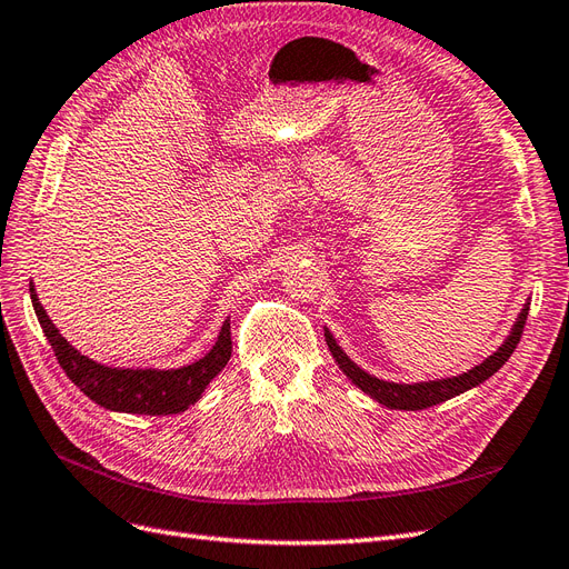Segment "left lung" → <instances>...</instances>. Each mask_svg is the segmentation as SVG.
Segmentation results:
<instances>
[{
    "label": "left lung",
    "instance_id": "1",
    "mask_svg": "<svg viewBox=\"0 0 569 569\" xmlns=\"http://www.w3.org/2000/svg\"><path fill=\"white\" fill-rule=\"evenodd\" d=\"M527 313H529V299L525 301L518 318H515L510 332L503 339L501 347H498L491 356L481 360L479 366L470 368L468 372L451 375V377H439V380H425V382H389V380H382V377L370 375L368 370L356 366L353 360L349 358V353L339 347L335 335L330 332V327L325 325L322 330H325L327 349H330L332 358L337 360L339 370L347 375L360 391L368 393L372 401L382 403L391 410H422V408L443 403V401L453 399V396H460L465 391L479 387L481 382H487L493 372L501 370L506 360L510 358V353L515 351V347L520 343L525 322H527Z\"/></svg>",
    "mask_w": 569,
    "mask_h": 569
}]
</instances>
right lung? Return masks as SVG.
Segmentation results:
<instances>
[{"instance_id": "obj_1", "label": "right lung", "mask_w": 569, "mask_h": 569, "mask_svg": "<svg viewBox=\"0 0 569 569\" xmlns=\"http://www.w3.org/2000/svg\"><path fill=\"white\" fill-rule=\"evenodd\" d=\"M30 299L42 332L63 372L84 396L113 412H132V416H173L194 406L213 377L228 366L232 356L230 318L222 322L211 351L199 360L180 368H113L97 363L94 358L80 353L68 343L59 327L49 320L42 308L36 284L30 282Z\"/></svg>"}]
</instances>
